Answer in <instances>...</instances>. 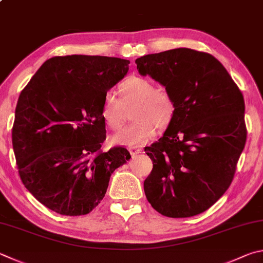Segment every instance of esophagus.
Listing matches in <instances>:
<instances>
[{
    "mask_svg": "<svg viewBox=\"0 0 263 263\" xmlns=\"http://www.w3.org/2000/svg\"><path fill=\"white\" fill-rule=\"evenodd\" d=\"M140 153H142V149L141 148H138V147H131L130 148V154L132 156H136L138 154H140Z\"/></svg>",
    "mask_w": 263,
    "mask_h": 263,
    "instance_id": "34e87169",
    "label": "esophagus"
}]
</instances>
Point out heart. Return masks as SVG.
I'll return each instance as SVG.
<instances>
[{
	"mask_svg": "<svg viewBox=\"0 0 263 263\" xmlns=\"http://www.w3.org/2000/svg\"><path fill=\"white\" fill-rule=\"evenodd\" d=\"M121 99L112 92L104 94L101 117L108 128L117 131L123 126L124 107L135 106L132 110L133 122L123 128L112 140L118 145L138 147L145 145L154 137L156 127L165 130L174 121L176 102L170 92L163 88H156L153 80L133 76L124 80L119 86Z\"/></svg>",
	"mask_w": 263,
	"mask_h": 263,
	"instance_id": "heart-1",
	"label": "heart"
}]
</instances>
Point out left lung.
Segmentation results:
<instances>
[{
	"label": "left lung",
	"mask_w": 263,
	"mask_h": 263,
	"mask_svg": "<svg viewBox=\"0 0 263 263\" xmlns=\"http://www.w3.org/2000/svg\"><path fill=\"white\" fill-rule=\"evenodd\" d=\"M141 76L163 85L176 102L173 123L146 147L153 170L148 202L168 217L201 214L226 193L246 142L244 97L208 52L171 49L136 60Z\"/></svg>",
	"instance_id": "8db88e82"
}]
</instances>
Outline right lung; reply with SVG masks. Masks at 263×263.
<instances>
[{
  "instance_id": "add662e5",
  "label": "right lung",
  "mask_w": 263,
  "mask_h": 263,
  "mask_svg": "<svg viewBox=\"0 0 263 263\" xmlns=\"http://www.w3.org/2000/svg\"><path fill=\"white\" fill-rule=\"evenodd\" d=\"M130 61L68 55L47 60L19 95L12 147L25 187L52 212L80 216L93 211L109 179L131 155L101 151L102 101L127 73Z\"/></svg>"
}]
</instances>
